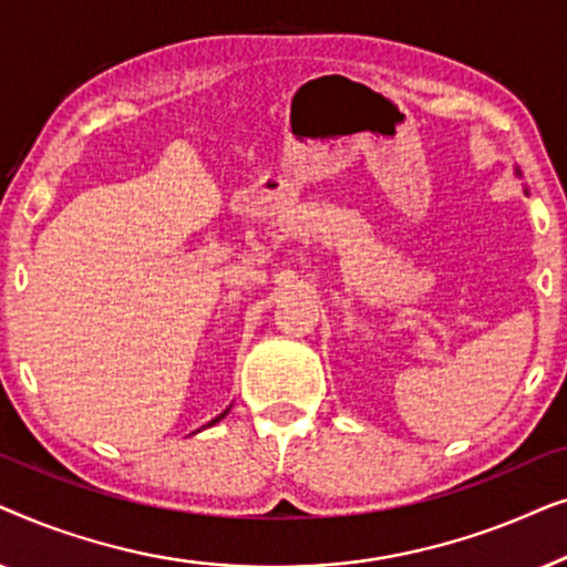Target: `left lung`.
<instances>
[{
  "instance_id": "left-lung-1",
  "label": "left lung",
  "mask_w": 567,
  "mask_h": 567,
  "mask_svg": "<svg viewBox=\"0 0 567 567\" xmlns=\"http://www.w3.org/2000/svg\"><path fill=\"white\" fill-rule=\"evenodd\" d=\"M514 173H516V175H518V177H522V169H518V167H516V169H514Z\"/></svg>"
}]
</instances>
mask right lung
Here are the masks:
<instances>
[{
    "instance_id": "right-lung-1",
    "label": "right lung",
    "mask_w": 567,
    "mask_h": 567,
    "mask_svg": "<svg viewBox=\"0 0 567 567\" xmlns=\"http://www.w3.org/2000/svg\"><path fill=\"white\" fill-rule=\"evenodd\" d=\"M229 408H231V405H229ZM229 408H227V410H224V413H221V415H216V417H214V421H212V423H208V425H214V423H219V421H221V417H224V415H227V413H229ZM208 425H204V429H208Z\"/></svg>"
}]
</instances>
